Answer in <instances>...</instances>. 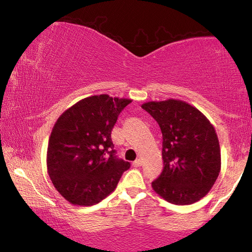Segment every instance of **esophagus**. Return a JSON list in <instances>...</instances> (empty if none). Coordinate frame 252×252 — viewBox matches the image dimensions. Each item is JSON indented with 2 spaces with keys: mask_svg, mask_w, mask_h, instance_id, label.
Wrapping results in <instances>:
<instances>
[{
  "mask_svg": "<svg viewBox=\"0 0 252 252\" xmlns=\"http://www.w3.org/2000/svg\"><path fill=\"white\" fill-rule=\"evenodd\" d=\"M141 164H142V160L141 159H136L135 161L132 162V165H133V167H135V168L140 167V165H141Z\"/></svg>",
  "mask_w": 252,
  "mask_h": 252,
  "instance_id": "1",
  "label": "esophagus"
}]
</instances>
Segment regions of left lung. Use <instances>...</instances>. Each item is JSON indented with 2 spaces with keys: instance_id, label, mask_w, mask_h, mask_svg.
Wrapping results in <instances>:
<instances>
[{
  "instance_id": "8db88e82",
  "label": "left lung",
  "mask_w": 252,
  "mask_h": 252,
  "mask_svg": "<svg viewBox=\"0 0 252 252\" xmlns=\"http://www.w3.org/2000/svg\"><path fill=\"white\" fill-rule=\"evenodd\" d=\"M142 108L162 132L163 170L152 182L155 192L170 203L185 206L202 199L221 170V153L215 126L195 106L168 99L149 101Z\"/></svg>"
}]
</instances>
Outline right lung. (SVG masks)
Returning <instances> with one entry per match:
<instances>
[{
  "label": "right lung",
  "instance_id": "obj_1",
  "mask_svg": "<svg viewBox=\"0 0 252 252\" xmlns=\"http://www.w3.org/2000/svg\"><path fill=\"white\" fill-rule=\"evenodd\" d=\"M131 99L99 94L66 109L49 139L46 168L55 189L71 204L89 207L113 192L130 163L114 157L111 131Z\"/></svg>",
  "mask_w": 252,
  "mask_h": 252
}]
</instances>
